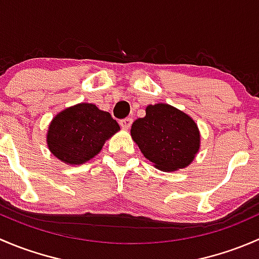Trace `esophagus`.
I'll use <instances>...</instances> for the list:
<instances>
[{"mask_svg":"<svg viewBox=\"0 0 259 259\" xmlns=\"http://www.w3.org/2000/svg\"><path fill=\"white\" fill-rule=\"evenodd\" d=\"M132 124H133V119H132V117H126V119L120 120V126H121L122 129H125V130L130 129Z\"/></svg>","mask_w":259,"mask_h":259,"instance_id":"1","label":"esophagus"}]
</instances>
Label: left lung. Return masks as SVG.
<instances>
[{
    "instance_id": "1",
    "label": "left lung",
    "mask_w": 259,
    "mask_h": 259,
    "mask_svg": "<svg viewBox=\"0 0 259 259\" xmlns=\"http://www.w3.org/2000/svg\"><path fill=\"white\" fill-rule=\"evenodd\" d=\"M145 113L130 129L143 155L161 171H177L192 164L200 148L197 122L169 104L148 105Z\"/></svg>"
}]
</instances>
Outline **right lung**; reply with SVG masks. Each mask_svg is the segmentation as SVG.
Listing matches in <instances>:
<instances>
[{"mask_svg": "<svg viewBox=\"0 0 259 259\" xmlns=\"http://www.w3.org/2000/svg\"><path fill=\"white\" fill-rule=\"evenodd\" d=\"M120 130L108 111L80 103L55 115L46 134L48 148L62 163L81 165L98 155L106 140Z\"/></svg>", "mask_w": 259, "mask_h": 259, "instance_id": "right-lung-1", "label": "right lung"}]
</instances>
